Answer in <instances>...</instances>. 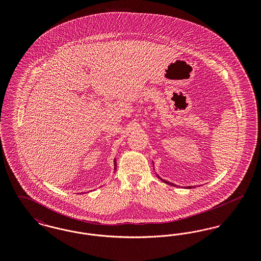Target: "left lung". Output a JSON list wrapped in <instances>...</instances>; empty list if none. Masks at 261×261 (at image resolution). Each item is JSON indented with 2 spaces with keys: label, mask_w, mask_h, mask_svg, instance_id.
Returning a JSON list of instances; mask_svg holds the SVG:
<instances>
[{
  "label": "left lung",
  "mask_w": 261,
  "mask_h": 261,
  "mask_svg": "<svg viewBox=\"0 0 261 261\" xmlns=\"http://www.w3.org/2000/svg\"><path fill=\"white\" fill-rule=\"evenodd\" d=\"M160 179H162V178H160ZM162 181H164V180H162ZM164 182H165V183H166V184H168V185H171V186H176V185H175V184H172V183H170V182H168V181H164ZM187 188H188V189H191V188H195V187H193V186H189V187H187Z\"/></svg>",
  "instance_id": "left-lung-1"
}]
</instances>
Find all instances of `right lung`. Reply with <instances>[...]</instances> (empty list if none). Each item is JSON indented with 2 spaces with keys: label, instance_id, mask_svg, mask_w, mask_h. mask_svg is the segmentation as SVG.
<instances>
[{
  "label": "right lung",
  "instance_id": "right-lung-1",
  "mask_svg": "<svg viewBox=\"0 0 261 261\" xmlns=\"http://www.w3.org/2000/svg\"><path fill=\"white\" fill-rule=\"evenodd\" d=\"M114 170H116V161L114 160Z\"/></svg>",
  "mask_w": 261,
  "mask_h": 261
}]
</instances>
